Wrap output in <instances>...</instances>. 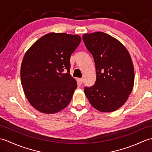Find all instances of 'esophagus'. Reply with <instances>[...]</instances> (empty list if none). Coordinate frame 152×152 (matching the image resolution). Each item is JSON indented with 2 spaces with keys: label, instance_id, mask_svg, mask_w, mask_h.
I'll return each mask as SVG.
<instances>
[{
  "label": "esophagus",
  "instance_id": "1",
  "mask_svg": "<svg viewBox=\"0 0 152 152\" xmlns=\"http://www.w3.org/2000/svg\"><path fill=\"white\" fill-rule=\"evenodd\" d=\"M79 82H80V83H81V84H82L83 82V78H80L79 79Z\"/></svg>",
  "mask_w": 152,
  "mask_h": 152
}]
</instances>
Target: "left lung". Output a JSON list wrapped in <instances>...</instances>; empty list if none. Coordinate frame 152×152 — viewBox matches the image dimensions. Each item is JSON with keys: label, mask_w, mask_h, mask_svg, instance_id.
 I'll return each instance as SVG.
<instances>
[{"label": "left lung", "mask_w": 152, "mask_h": 152, "mask_svg": "<svg viewBox=\"0 0 152 152\" xmlns=\"http://www.w3.org/2000/svg\"><path fill=\"white\" fill-rule=\"evenodd\" d=\"M82 38L94 59L96 74L95 84L85 88L86 96L99 111L114 112L124 104L133 88L130 54L120 42L102 32L84 34Z\"/></svg>", "instance_id": "1"}]
</instances>
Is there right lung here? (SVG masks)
<instances>
[{"mask_svg": "<svg viewBox=\"0 0 152 152\" xmlns=\"http://www.w3.org/2000/svg\"><path fill=\"white\" fill-rule=\"evenodd\" d=\"M81 40L78 34L50 33L25 53L21 66V85L37 110L55 114L69 105L77 88L70 74V58Z\"/></svg>", "mask_w": 152, "mask_h": 152, "instance_id": "obj_1", "label": "right lung"}]
</instances>
